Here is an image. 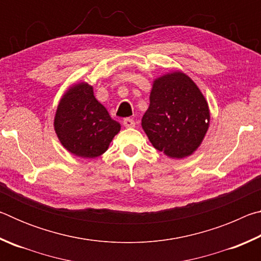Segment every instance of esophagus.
Wrapping results in <instances>:
<instances>
[{
    "instance_id": "obj_1",
    "label": "esophagus",
    "mask_w": 261,
    "mask_h": 261,
    "mask_svg": "<svg viewBox=\"0 0 261 261\" xmlns=\"http://www.w3.org/2000/svg\"><path fill=\"white\" fill-rule=\"evenodd\" d=\"M123 125L125 127H135L136 122L134 120H131V118H125V120L123 121Z\"/></svg>"
}]
</instances>
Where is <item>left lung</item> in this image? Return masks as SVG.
<instances>
[{"label":"left lung","mask_w":261,"mask_h":261,"mask_svg":"<svg viewBox=\"0 0 261 261\" xmlns=\"http://www.w3.org/2000/svg\"><path fill=\"white\" fill-rule=\"evenodd\" d=\"M210 122L208 102L187 73L175 70L154 79L149 107L141 120L154 148L176 160L192 155Z\"/></svg>","instance_id":"1"}]
</instances>
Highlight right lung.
I'll return each instance as SVG.
<instances>
[{
    "mask_svg": "<svg viewBox=\"0 0 261 261\" xmlns=\"http://www.w3.org/2000/svg\"><path fill=\"white\" fill-rule=\"evenodd\" d=\"M54 130L60 143L73 155L93 159L107 151L121 130V124L109 116L95 99L93 86L86 82L67 88L57 105Z\"/></svg>",
    "mask_w": 261,
    "mask_h": 261,
    "instance_id": "1",
    "label": "right lung"
}]
</instances>
